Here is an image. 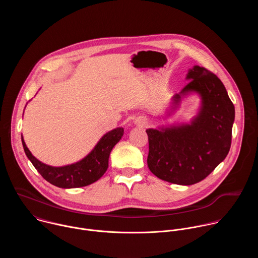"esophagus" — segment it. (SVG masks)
Here are the masks:
<instances>
[{
  "label": "esophagus",
  "mask_w": 258,
  "mask_h": 258,
  "mask_svg": "<svg viewBox=\"0 0 258 258\" xmlns=\"http://www.w3.org/2000/svg\"><path fill=\"white\" fill-rule=\"evenodd\" d=\"M136 122L138 123V124H140V125H145L146 124V121L144 120V119H139V120H136Z\"/></svg>",
  "instance_id": "34e87169"
}]
</instances>
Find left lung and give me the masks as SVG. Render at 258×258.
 <instances>
[{"mask_svg": "<svg viewBox=\"0 0 258 258\" xmlns=\"http://www.w3.org/2000/svg\"><path fill=\"white\" fill-rule=\"evenodd\" d=\"M188 85L173 96V108L181 97L197 93L201 107L191 123L149 128L148 167L158 178L189 186L204 179L228 155L232 142L235 107L215 75L195 65Z\"/></svg>", "mask_w": 258, "mask_h": 258, "instance_id": "obj_1", "label": "left lung"}]
</instances>
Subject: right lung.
<instances>
[{"instance_id":"1","label":"right lung","mask_w":258,"mask_h":258,"mask_svg":"<svg viewBox=\"0 0 258 258\" xmlns=\"http://www.w3.org/2000/svg\"><path fill=\"white\" fill-rule=\"evenodd\" d=\"M123 136V128L117 127L105 134L95 148L84 159L73 164L55 167L47 165L36 159L28 150L21 137L24 152L41 175L52 185L63 188H80L97 181L107 170L109 155L113 147Z\"/></svg>"}]
</instances>
